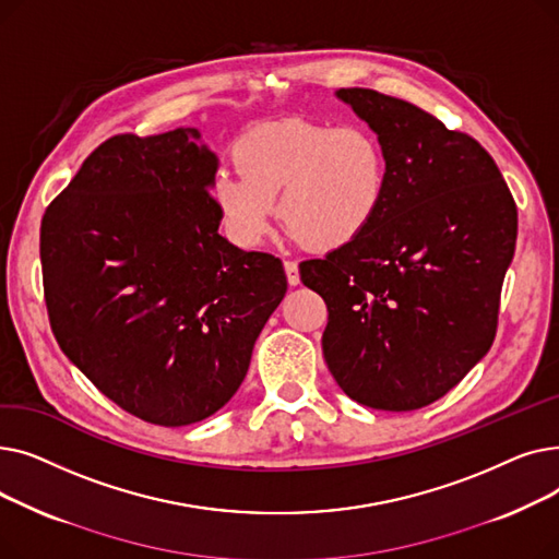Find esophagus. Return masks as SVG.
Listing matches in <instances>:
<instances>
[{
	"instance_id": "esophagus-1",
	"label": "esophagus",
	"mask_w": 559,
	"mask_h": 559,
	"mask_svg": "<svg viewBox=\"0 0 559 559\" xmlns=\"http://www.w3.org/2000/svg\"><path fill=\"white\" fill-rule=\"evenodd\" d=\"M283 267H285V276H287V283H289V285H299V283H301L299 264H297L295 260H285Z\"/></svg>"
}]
</instances>
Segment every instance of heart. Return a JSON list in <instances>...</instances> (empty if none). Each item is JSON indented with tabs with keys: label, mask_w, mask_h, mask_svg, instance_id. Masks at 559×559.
<instances>
[{
	"label": "heart",
	"mask_w": 559,
	"mask_h": 559,
	"mask_svg": "<svg viewBox=\"0 0 559 559\" xmlns=\"http://www.w3.org/2000/svg\"><path fill=\"white\" fill-rule=\"evenodd\" d=\"M233 160L240 176L219 171L213 201L242 249L267 240L278 211L292 242L321 251L354 245L385 211L388 146L362 122L262 124L238 140Z\"/></svg>",
	"instance_id": "b5f03b06"
}]
</instances>
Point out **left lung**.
<instances>
[{
  "label": "left lung",
  "mask_w": 559,
  "mask_h": 559,
  "mask_svg": "<svg viewBox=\"0 0 559 559\" xmlns=\"http://www.w3.org/2000/svg\"><path fill=\"white\" fill-rule=\"evenodd\" d=\"M388 146L390 194L360 240L304 260L329 308L324 360L346 396L390 413L442 399L485 356L516 247V205L493 158L419 106L340 87Z\"/></svg>",
  "instance_id": "8db88e82"
}]
</instances>
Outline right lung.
Segmentation results:
<instances>
[{
    "instance_id": "add662e5",
    "label": "right lung",
    "mask_w": 559,
    "mask_h": 559,
    "mask_svg": "<svg viewBox=\"0 0 559 559\" xmlns=\"http://www.w3.org/2000/svg\"><path fill=\"white\" fill-rule=\"evenodd\" d=\"M219 158L199 129L115 135L45 211L40 260L58 346L156 426L215 415L287 292L283 262L219 235Z\"/></svg>"
}]
</instances>
